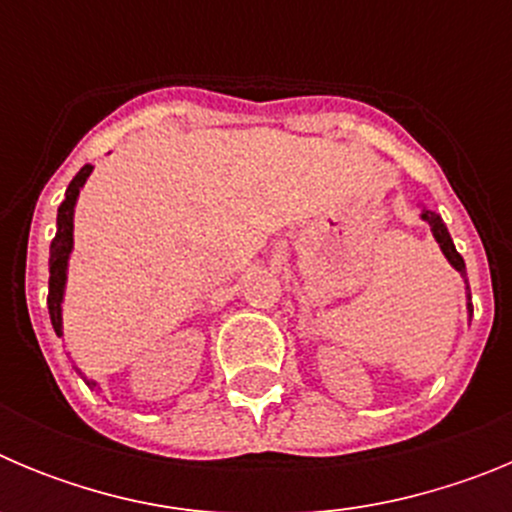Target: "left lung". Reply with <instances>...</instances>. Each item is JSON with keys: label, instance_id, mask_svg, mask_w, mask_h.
<instances>
[{"label": "left lung", "instance_id": "obj_1", "mask_svg": "<svg viewBox=\"0 0 512 512\" xmlns=\"http://www.w3.org/2000/svg\"><path fill=\"white\" fill-rule=\"evenodd\" d=\"M420 217H423L425 223L431 225V233L433 238H436V243L441 246L443 256H446V261H449L451 266H454L456 271H459L461 277H464V284H467V310L472 312V295H469V282H467V266H464V259L459 256V251H456L454 241H451L449 235V228H446V223L441 220V215H436L433 210H428V207H423V212H420Z\"/></svg>", "mask_w": 512, "mask_h": 512}]
</instances>
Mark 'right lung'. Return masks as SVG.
<instances>
[{"instance_id": "add662e5", "label": "right lung", "mask_w": 512, "mask_h": 512, "mask_svg": "<svg viewBox=\"0 0 512 512\" xmlns=\"http://www.w3.org/2000/svg\"><path fill=\"white\" fill-rule=\"evenodd\" d=\"M94 166L87 164L81 166L79 174L71 179L69 189H66V200L61 202L58 207V217H56V238L51 241V279H48V312H51V323L53 330H56L58 336H63V295H66V279H69V259L71 251H74V210H76V200H79L81 187L87 184L89 174H92ZM81 374V379L89 384V387H97L94 379L84 377L81 369H76Z\"/></svg>"}]
</instances>
